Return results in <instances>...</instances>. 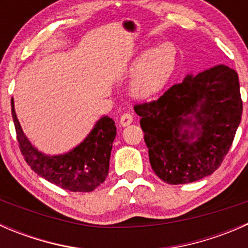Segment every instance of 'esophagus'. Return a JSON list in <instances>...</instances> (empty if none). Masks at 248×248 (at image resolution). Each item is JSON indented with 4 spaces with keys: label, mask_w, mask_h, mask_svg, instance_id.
Returning a JSON list of instances; mask_svg holds the SVG:
<instances>
[{
    "label": "esophagus",
    "mask_w": 248,
    "mask_h": 248,
    "mask_svg": "<svg viewBox=\"0 0 248 248\" xmlns=\"http://www.w3.org/2000/svg\"><path fill=\"white\" fill-rule=\"evenodd\" d=\"M132 122H133V116H132L129 112H124V114H122L121 117H120V124H121V126L126 127L128 126V124H131Z\"/></svg>",
    "instance_id": "obj_1"
}]
</instances>
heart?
Masks as SVG:
<instances>
[{"label":"heart","mask_w":248,"mask_h":248,"mask_svg":"<svg viewBox=\"0 0 248 248\" xmlns=\"http://www.w3.org/2000/svg\"><path fill=\"white\" fill-rule=\"evenodd\" d=\"M176 62V47L171 42H161L136 57L131 71L136 72L131 81L134 96L146 97L158 92L167 84ZM99 94L94 96L97 99Z\"/></svg>","instance_id":"b5f03b06"}]
</instances>
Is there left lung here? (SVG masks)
<instances>
[{"mask_svg":"<svg viewBox=\"0 0 248 248\" xmlns=\"http://www.w3.org/2000/svg\"><path fill=\"white\" fill-rule=\"evenodd\" d=\"M134 111L157 176L170 185L197 181L218 169L231 149L242 115L239 77L219 64L187 76Z\"/></svg>","mask_w":248,"mask_h":248,"instance_id":"obj_1","label":"left lung"}]
</instances>
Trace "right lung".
Wrapping results in <instances>:
<instances>
[{
	"mask_svg": "<svg viewBox=\"0 0 248 248\" xmlns=\"http://www.w3.org/2000/svg\"><path fill=\"white\" fill-rule=\"evenodd\" d=\"M11 104L19 149L32 170L71 192H91L103 184L108 176L112 141L116 137L114 120L109 116L102 117L86 139L72 151L47 156L32 146L17 121L13 98Z\"/></svg>",
	"mask_w": 248,
	"mask_h": 248,
	"instance_id": "obj_1",
	"label": "right lung"
}]
</instances>
